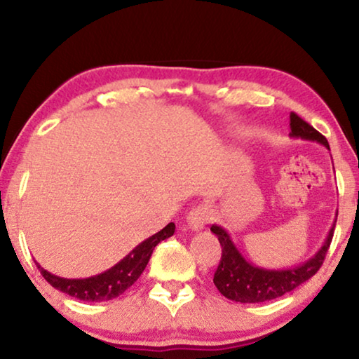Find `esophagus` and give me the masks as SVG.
<instances>
[{"label": "esophagus", "mask_w": 359, "mask_h": 359, "mask_svg": "<svg viewBox=\"0 0 359 359\" xmlns=\"http://www.w3.org/2000/svg\"><path fill=\"white\" fill-rule=\"evenodd\" d=\"M210 217H212V210L208 205H198V208L189 210L188 217H186V224H188V229L198 232V230L204 229V225L209 222Z\"/></svg>", "instance_id": "obj_1"}]
</instances>
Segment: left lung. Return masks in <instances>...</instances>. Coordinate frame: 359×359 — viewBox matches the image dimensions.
<instances>
[{"label": "left lung", "mask_w": 359, "mask_h": 359, "mask_svg": "<svg viewBox=\"0 0 359 359\" xmlns=\"http://www.w3.org/2000/svg\"><path fill=\"white\" fill-rule=\"evenodd\" d=\"M289 135L292 139L317 142L327 150H330L325 137L294 112H291V134ZM335 215H338V210ZM335 222L337 219L333 220V225L328 230L325 242L313 257L306 259L304 263L296 264V266L283 269L262 268L247 262L243 255L240 253L237 245L232 242V237L227 230L217 224H212L210 232L217 235L220 247H222V258H220L217 271L214 274L215 287L230 301L242 304H257L281 297L283 294L301 286L302 283H306L318 271L332 243Z\"/></svg>", "instance_id": "obj_1"}]
</instances>
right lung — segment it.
<instances>
[{
	"label": "right lung",
	"mask_w": 359,
	"mask_h": 359,
	"mask_svg": "<svg viewBox=\"0 0 359 359\" xmlns=\"http://www.w3.org/2000/svg\"><path fill=\"white\" fill-rule=\"evenodd\" d=\"M173 233L175 224L170 222L160 232H156L155 235H151V237L137 245L119 263H116L114 266L106 269V271L96 274V276L83 279L60 278L57 274L48 273L39 263L36 264L48 284H52L53 287L68 294V296L88 302L111 301V299L121 296L126 289H129L139 279L140 274L144 273L147 263H149L151 253H154V248L161 240L170 238Z\"/></svg>",
	"instance_id": "1"
}]
</instances>
